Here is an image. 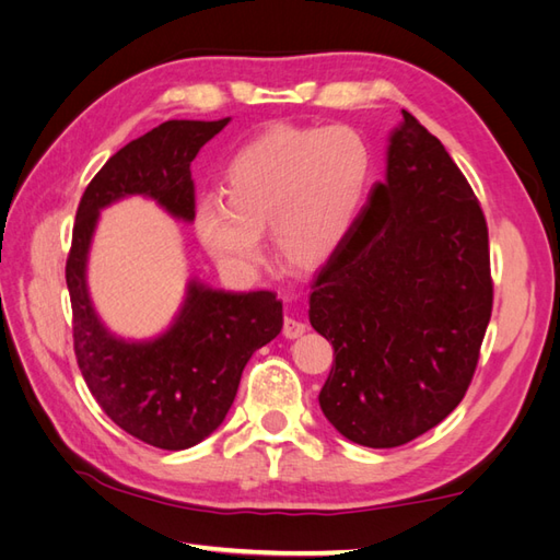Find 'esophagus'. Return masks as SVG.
<instances>
[{
    "label": "esophagus",
    "instance_id": "34e87169",
    "mask_svg": "<svg viewBox=\"0 0 560 560\" xmlns=\"http://www.w3.org/2000/svg\"><path fill=\"white\" fill-rule=\"evenodd\" d=\"M305 329H307V325L303 323V319L293 317V315L283 317V329H281V335L287 337V339H299V337H303V335H305Z\"/></svg>",
    "mask_w": 560,
    "mask_h": 560
}]
</instances>
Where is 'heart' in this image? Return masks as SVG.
I'll return each instance as SVG.
<instances>
[{
	"label": "heart",
	"mask_w": 560,
	"mask_h": 560,
	"mask_svg": "<svg viewBox=\"0 0 560 560\" xmlns=\"http://www.w3.org/2000/svg\"><path fill=\"white\" fill-rule=\"evenodd\" d=\"M373 149L347 125H271L237 149L221 175V195L195 207L199 243L221 267L249 273L273 253L291 269H317L349 241L371 195Z\"/></svg>",
	"instance_id": "obj_1"
}]
</instances>
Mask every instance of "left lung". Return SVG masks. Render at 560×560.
Here are the masks:
<instances>
[{
  "instance_id": "obj_1",
  "label": "left lung",
  "mask_w": 560,
  "mask_h": 560,
  "mask_svg": "<svg viewBox=\"0 0 560 560\" xmlns=\"http://www.w3.org/2000/svg\"><path fill=\"white\" fill-rule=\"evenodd\" d=\"M491 307L477 195L440 139L401 110L385 183L311 293V325L335 347L319 392L327 421L365 447L431 431L471 383Z\"/></svg>"
}]
</instances>
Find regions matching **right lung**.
Masks as SVG:
<instances>
[{
    "label": "right lung",
    "instance_id": "right-lung-1",
    "mask_svg": "<svg viewBox=\"0 0 560 560\" xmlns=\"http://www.w3.org/2000/svg\"><path fill=\"white\" fill-rule=\"evenodd\" d=\"M229 122L231 117L168 120L129 141L89 183L71 235L67 289L79 371L110 421L161 450L192 447L223 423L249 355L283 327L281 301L271 291L233 293L189 279L180 311L163 335L125 339L93 307L89 249L101 211L125 197L153 199L173 219L192 223L189 165Z\"/></svg>",
    "mask_w": 560,
    "mask_h": 560
}]
</instances>
